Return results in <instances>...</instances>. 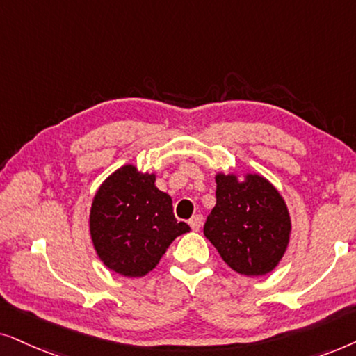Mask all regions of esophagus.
<instances>
[{
    "label": "esophagus",
    "instance_id": "esophagus-1",
    "mask_svg": "<svg viewBox=\"0 0 356 356\" xmlns=\"http://www.w3.org/2000/svg\"><path fill=\"white\" fill-rule=\"evenodd\" d=\"M202 222H203V216L202 215H193L191 220H188V225H191V227H192L193 231L200 229Z\"/></svg>",
    "mask_w": 356,
    "mask_h": 356
}]
</instances>
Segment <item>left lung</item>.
Returning <instances> with one entry per match:
<instances>
[{"mask_svg":"<svg viewBox=\"0 0 356 356\" xmlns=\"http://www.w3.org/2000/svg\"><path fill=\"white\" fill-rule=\"evenodd\" d=\"M291 222L280 193L262 175L239 182L216 175V205L203 234L234 272L260 277L277 267L290 241Z\"/></svg>","mask_w":356,"mask_h":356,"instance_id":"8db88e82","label":"left lung"}]
</instances>
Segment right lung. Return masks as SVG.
I'll return each mask as SVG.
<instances>
[{
    "label": "right lung",
    "instance_id": "add662e5",
    "mask_svg": "<svg viewBox=\"0 0 356 356\" xmlns=\"http://www.w3.org/2000/svg\"><path fill=\"white\" fill-rule=\"evenodd\" d=\"M154 174L123 165L108 175L94 197L89 227L104 265L123 277H143L170 243L191 227L175 220L172 200L154 186Z\"/></svg>",
    "mask_w": 356,
    "mask_h": 356
}]
</instances>
